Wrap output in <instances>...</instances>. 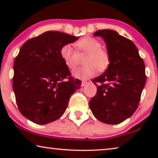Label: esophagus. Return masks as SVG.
Segmentation results:
<instances>
[{"mask_svg": "<svg viewBox=\"0 0 158 158\" xmlns=\"http://www.w3.org/2000/svg\"><path fill=\"white\" fill-rule=\"evenodd\" d=\"M87 84H88V82H86V81H82L81 82V86L84 87L85 85H87Z\"/></svg>", "mask_w": 158, "mask_h": 158, "instance_id": "34e87169", "label": "esophagus"}]
</instances>
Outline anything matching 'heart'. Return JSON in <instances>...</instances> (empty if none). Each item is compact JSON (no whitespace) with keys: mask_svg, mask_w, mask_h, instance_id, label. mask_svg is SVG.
Here are the masks:
<instances>
[{"mask_svg":"<svg viewBox=\"0 0 158 158\" xmlns=\"http://www.w3.org/2000/svg\"><path fill=\"white\" fill-rule=\"evenodd\" d=\"M77 49L69 44L63 45L60 55L64 63L69 69H74L77 65L79 55L87 53L84 59L85 65L80 67L73 72L77 79L85 80L95 76L98 73L106 70L110 65V56L108 52L101 48V42L92 37H84L77 42Z\"/></svg>","mask_w":158,"mask_h":158,"instance_id":"b5f03b06","label":"heart"}]
</instances>
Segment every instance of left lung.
<instances>
[{"mask_svg":"<svg viewBox=\"0 0 158 158\" xmlns=\"http://www.w3.org/2000/svg\"><path fill=\"white\" fill-rule=\"evenodd\" d=\"M93 35L105 42L110 65L92 80L97 93L90 100V109L100 121L121 123L138 107L146 81L145 65L135 44L116 31L104 29Z\"/></svg>","mask_w":158,"mask_h":158,"instance_id":"1","label":"left lung"}]
</instances>
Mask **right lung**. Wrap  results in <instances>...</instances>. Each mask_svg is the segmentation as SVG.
Instances as JSON below:
<instances>
[{
	"instance_id": "right-lung-1",
	"label": "right lung",
	"mask_w": 158,
	"mask_h": 158,
	"mask_svg": "<svg viewBox=\"0 0 158 158\" xmlns=\"http://www.w3.org/2000/svg\"><path fill=\"white\" fill-rule=\"evenodd\" d=\"M78 39L50 31L20 48L14 62L13 90L20 113L31 121L44 125L59 118L72 94L80 88L81 81L70 77L60 55L63 45Z\"/></svg>"
}]
</instances>
